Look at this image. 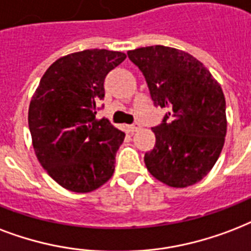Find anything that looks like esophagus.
I'll return each instance as SVG.
<instances>
[{"instance_id": "esophagus-1", "label": "esophagus", "mask_w": 251, "mask_h": 251, "mask_svg": "<svg viewBox=\"0 0 251 251\" xmlns=\"http://www.w3.org/2000/svg\"><path fill=\"white\" fill-rule=\"evenodd\" d=\"M127 129H129V131L134 133V131H138V130L141 129V125H139L138 122H137V124H133V125L127 126Z\"/></svg>"}]
</instances>
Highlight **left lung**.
Segmentation results:
<instances>
[{
    "mask_svg": "<svg viewBox=\"0 0 251 251\" xmlns=\"http://www.w3.org/2000/svg\"><path fill=\"white\" fill-rule=\"evenodd\" d=\"M127 56L145 76L154 105L168 109L152 127L156 141L145 154L147 170L170 187L198 183L215 166L225 142L226 105L220 84L180 50L150 46Z\"/></svg>",
    "mask_w": 251,
    "mask_h": 251,
    "instance_id": "left-lung-1",
    "label": "left lung"
}]
</instances>
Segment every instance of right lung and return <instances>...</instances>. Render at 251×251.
<instances>
[{
  "mask_svg": "<svg viewBox=\"0 0 251 251\" xmlns=\"http://www.w3.org/2000/svg\"><path fill=\"white\" fill-rule=\"evenodd\" d=\"M124 52L84 50L57 59L45 72L28 108L36 158L49 175L72 192H91L112 177L125 133L96 120L106 75Z\"/></svg>",
  "mask_w": 251,
  "mask_h": 251,
  "instance_id": "right-lung-1",
  "label": "right lung"
}]
</instances>
